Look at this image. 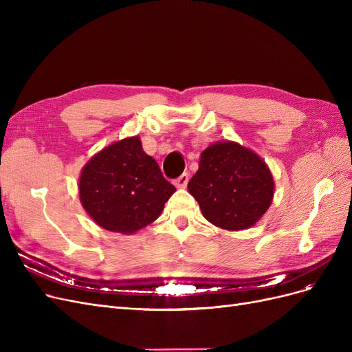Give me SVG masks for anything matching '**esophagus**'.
Here are the masks:
<instances>
[{
    "label": "esophagus",
    "instance_id": "34e87169",
    "mask_svg": "<svg viewBox=\"0 0 352 352\" xmlns=\"http://www.w3.org/2000/svg\"><path fill=\"white\" fill-rule=\"evenodd\" d=\"M188 182H189V175H188V173L180 175L179 177H176V179L173 180V184H175L176 188H186Z\"/></svg>",
    "mask_w": 352,
    "mask_h": 352
}]
</instances>
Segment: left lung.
Listing matches in <instances>:
<instances>
[{"label":"left lung","mask_w":352,"mask_h":352,"mask_svg":"<svg viewBox=\"0 0 352 352\" xmlns=\"http://www.w3.org/2000/svg\"><path fill=\"white\" fill-rule=\"evenodd\" d=\"M189 194L212 225L226 230L254 226L272 204L270 170L254 151L236 142L211 144L201 153Z\"/></svg>","instance_id":"8db88e82"}]
</instances>
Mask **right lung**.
<instances>
[{
  "label": "right lung",
  "mask_w": 352,
  "mask_h": 352,
  "mask_svg": "<svg viewBox=\"0 0 352 352\" xmlns=\"http://www.w3.org/2000/svg\"><path fill=\"white\" fill-rule=\"evenodd\" d=\"M175 190L155 160L144 153L138 136L95 154L79 179L83 208L98 226L120 233L153 223Z\"/></svg>",
  "instance_id": "obj_1"
}]
</instances>
